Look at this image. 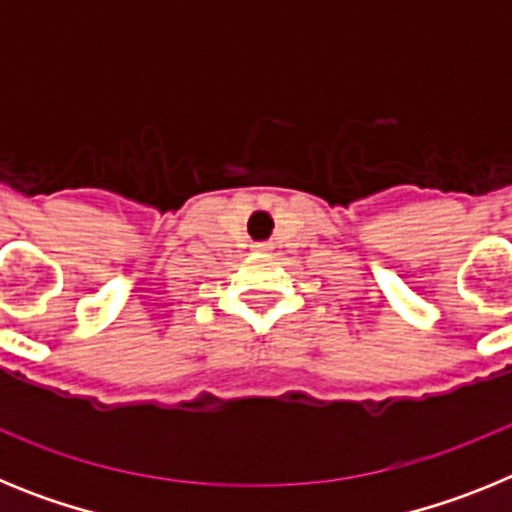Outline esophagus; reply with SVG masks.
I'll list each match as a JSON object with an SVG mask.
<instances>
[{
  "instance_id": "esophagus-1",
  "label": "esophagus",
  "mask_w": 512,
  "mask_h": 512,
  "mask_svg": "<svg viewBox=\"0 0 512 512\" xmlns=\"http://www.w3.org/2000/svg\"><path fill=\"white\" fill-rule=\"evenodd\" d=\"M253 248H259V251H269V243H256V246H253Z\"/></svg>"
}]
</instances>
